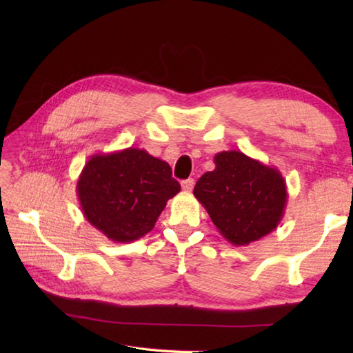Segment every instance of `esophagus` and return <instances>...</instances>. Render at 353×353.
<instances>
[{"mask_svg": "<svg viewBox=\"0 0 353 353\" xmlns=\"http://www.w3.org/2000/svg\"><path fill=\"white\" fill-rule=\"evenodd\" d=\"M194 179H186V181H183L182 182V188H183V191H192V188H194Z\"/></svg>", "mask_w": 353, "mask_h": 353, "instance_id": "obj_1", "label": "esophagus"}]
</instances>
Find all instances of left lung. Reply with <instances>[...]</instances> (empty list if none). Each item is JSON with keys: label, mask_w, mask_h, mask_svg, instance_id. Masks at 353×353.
<instances>
[{"label": "left lung", "mask_w": 353, "mask_h": 353, "mask_svg": "<svg viewBox=\"0 0 353 353\" xmlns=\"http://www.w3.org/2000/svg\"><path fill=\"white\" fill-rule=\"evenodd\" d=\"M214 162L215 168L194 186V196L220 234L234 245H249L273 232L288 199L281 171L236 150L216 153Z\"/></svg>", "instance_id": "left-lung-1"}]
</instances>
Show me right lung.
Returning <instances> with one entry per match:
<instances>
[{
	"instance_id": "1",
	"label": "right lung",
	"mask_w": 353,
	"mask_h": 353,
	"mask_svg": "<svg viewBox=\"0 0 353 353\" xmlns=\"http://www.w3.org/2000/svg\"><path fill=\"white\" fill-rule=\"evenodd\" d=\"M179 191L167 162L133 147L92 154L77 181L85 219L114 243L147 235Z\"/></svg>"
}]
</instances>
